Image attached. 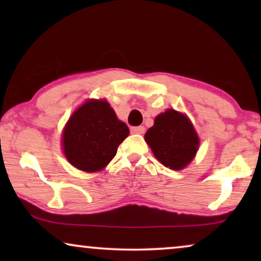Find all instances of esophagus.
<instances>
[{"label":"esophagus","instance_id":"esophagus-1","mask_svg":"<svg viewBox=\"0 0 261 261\" xmlns=\"http://www.w3.org/2000/svg\"><path fill=\"white\" fill-rule=\"evenodd\" d=\"M130 132L133 134H142L145 132V127L144 126H138V127H132Z\"/></svg>","mask_w":261,"mask_h":261}]
</instances>
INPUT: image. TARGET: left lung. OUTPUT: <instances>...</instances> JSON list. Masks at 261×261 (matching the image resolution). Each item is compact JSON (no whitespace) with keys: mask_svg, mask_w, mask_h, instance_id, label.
<instances>
[{"mask_svg":"<svg viewBox=\"0 0 261 261\" xmlns=\"http://www.w3.org/2000/svg\"><path fill=\"white\" fill-rule=\"evenodd\" d=\"M145 140L164 166L181 170L194 159L199 141L190 120L173 109L155 117Z\"/></svg>","mask_w":261,"mask_h":261,"instance_id":"1","label":"left lung"}]
</instances>
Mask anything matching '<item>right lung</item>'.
Wrapping results in <instances>:
<instances>
[{
    "mask_svg": "<svg viewBox=\"0 0 261 261\" xmlns=\"http://www.w3.org/2000/svg\"><path fill=\"white\" fill-rule=\"evenodd\" d=\"M129 134L107 101L90 99L70 117L63 132L64 153L74 167L95 172L107 166Z\"/></svg>",
    "mask_w": 261,
    "mask_h": 261,
    "instance_id": "right-lung-1",
    "label": "right lung"
}]
</instances>
